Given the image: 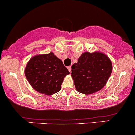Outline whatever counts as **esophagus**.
I'll list each match as a JSON object with an SVG mask.
<instances>
[{
    "label": "esophagus",
    "mask_w": 135,
    "mask_h": 135,
    "mask_svg": "<svg viewBox=\"0 0 135 135\" xmlns=\"http://www.w3.org/2000/svg\"><path fill=\"white\" fill-rule=\"evenodd\" d=\"M68 70H69V71H70V73L71 72V66H68Z\"/></svg>",
    "instance_id": "1"
}]
</instances>
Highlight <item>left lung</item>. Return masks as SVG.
<instances>
[{"label": "left lung", "mask_w": 135, "mask_h": 135, "mask_svg": "<svg viewBox=\"0 0 135 135\" xmlns=\"http://www.w3.org/2000/svg\"><path fill=\"white\" fill-rule=\"evenodd\" d=\"M112 72V63L107 55L99 52H85L71 65V77L76 90L92 94L106 85Z\"/></svg>", "instance_id": "obj_1"}]
</instances>
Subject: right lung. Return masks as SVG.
Returning a JSON list of instances; mask_svg holds the SVG:
<instances>
[{
	"mask_svg": "<svg viewBox=\"0 0 135 135\" xmlns=\"http://www.w3.org/2000/svg\"><path fill=\"white\" fill-rule=\"evenodd\" d=\"M68 74L62 61L53 52L34 56L25 68L26 78L32 87L47 95L60 91L64 78Z\"/></svg>",
	"mask_w": 135,
	"mask_h": 135,
	"instance_id": "add662e5",
	"label": "right lung"
}]
</instances>
